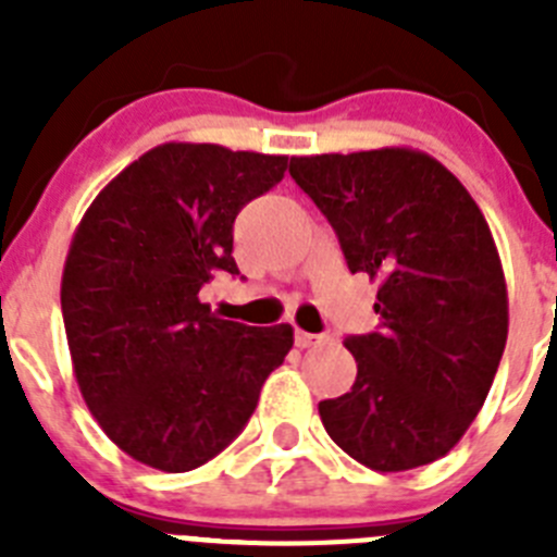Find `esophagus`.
Returning a JSON list of instances; mask_svg holds the SVG:
<instances>
[{
	"label": "esophagus",
	"mask_w": 557,
	"mask_h": 557,
	"mask_svg": "<svg viewBox=\"0 0 557 557\" xmlns=\"http://www.w3.org/2000/svg\"><path fill=\"white\" fill-rule=\"evenodd\" d=\"M321 334H309V332H301V329H295V346L298 348H309L314 346V343H321Z\"/></svg>",
	"instance_id": "obj_1"
}]
</instances>
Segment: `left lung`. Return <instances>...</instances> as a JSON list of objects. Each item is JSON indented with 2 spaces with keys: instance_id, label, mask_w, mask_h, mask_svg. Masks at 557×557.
Instances as JSON below:
<instances>
[{
  "instance_id": "8db88e82",
  "label": "left lung",
  "mask_w": 557,
  "mask_h": 557,
  "mask_svg": "<svg viewBox=\"0 0 557 557\" xmlns=\"http://www.w3.org/2000/svg\"><path fill=\"white\" fill-rule=\"evenodd\" d=\"M289 175L332 223L351 273L379 282V332L351 334V391L318 405L329 437L373 471L444 457L494 385L508 287L488 223L426 152L293 156Z\"/></svg>"
}]
</instances>
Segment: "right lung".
Segmentation results:
<instances>
[{"label": "right lung", "instance_id": "right-lung-1", "mask_svg": "<svg viewBox=\"0 0 557 557\" xmlns=\"http://www.w3.org/2000/svg\"><path fill=\"white\" fill-rule=\"evenodd\" d=\"M287 156L166 141L95 198L69 245L61 309L77 387L113 444L191 471L253 416L293 326L223 321L198 298L239 275L234 220L284 178Z\"/></svg>", "mask_w": 557, "mask_h": 557}]
</instances>
